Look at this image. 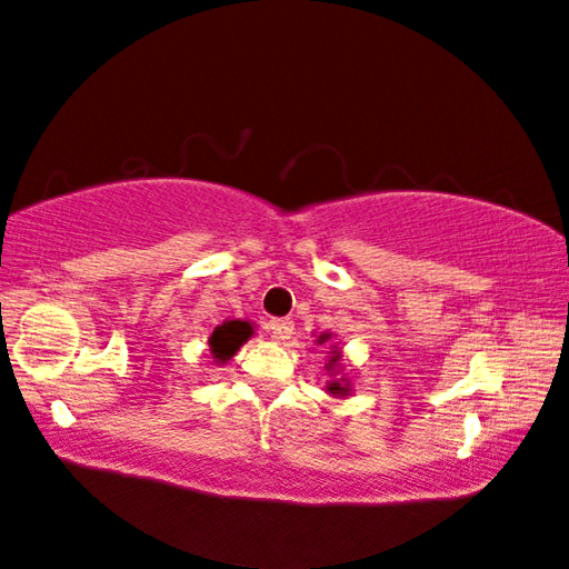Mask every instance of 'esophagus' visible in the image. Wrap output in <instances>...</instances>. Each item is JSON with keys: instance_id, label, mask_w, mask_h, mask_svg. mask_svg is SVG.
Listing matches in <instances>:
<instances>
[{"instance_id": "obj_1", "label": "esophagus", "mask_w": 569, "mask_h": 569, "mask_svg": "<svg viewBox=\"0 0 569 569\" xmlns=\"http://www.w3.org/2000/svg\"><path fill=\"white\" fill-rule=\"evenodd\" d=\"M268 332L276 342H283L293 335V322H291V319H270Z\"/></svg>"}]
</instances>
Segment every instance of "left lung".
Instances as JSON below:
<instances>
[{
    "label": "left lung",
    "instance_id": "left-lung-1",
    "mask_svg": "<svg viewBox=\"0 0 569 569\" xmlns=\"http://www.w3.org/2000/svg\"><path fill=\"white\" fill-rule=\"evenodd\" d=\"M330 338H332V332H322L317 338V346H325V342H330ZM325 371L330 373V381H327V387H325L327 395L338 397V399H346L353 395V381H350V376L346 373V358H342V348L338 346V342H332L330 346Z\"/></svg>",
    "mask_w": 569,
    "mask_h": 569
}]
</instances>
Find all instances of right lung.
<instances>
[{
	"instance_id": "right-lung-1",
	"label": "right lung",
	"mask_w": 569,
	"mask_h": 569,
	"mask_svg": "<svg viewBox=\"0 0 569 569\" xmlns=\"http://www.w3.org/2000/svg\"><path fill=\"white\" fill-rule=\"evenodd\" d=\"M254 335V325L250 319H223L208 338V350H211L213 363L223 366L237 356V350L244 346Z\"/></svg>"
}]
</instances>
